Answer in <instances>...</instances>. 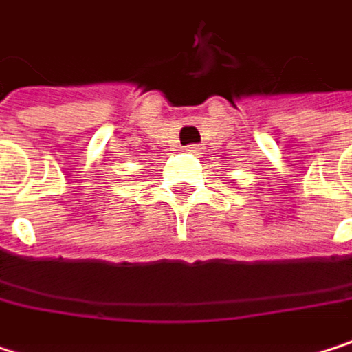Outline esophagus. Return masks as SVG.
Segmentation results:
<instances>
[{"instance_id": "esophagus-1", "label": "esophagus", "mask_w": 352, "mask_h": 352, "mask_svg": "<svg viewBox=\"0 0 352 352\" xmlns=\"http://www.w3.org/2000/svg\"><path fill=\"white\" fill-rule=\"evenodd\" d=\"M185 151L191 153V155H195V157H201V155H204V146H201V144H187Z\"/></svg>"}]
</instances>
